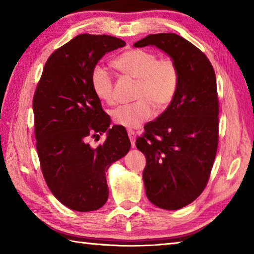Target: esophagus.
<instances>
[{
  "mask_svg": "<svg viewBox=\"0 0 254 254\" xmlns=\"http://www.w3.org/2000/svg\"><path fill=\"white\" fill-rule=\"evenodd\" d=\"M127 135H128V138H130V141H131L132 147H134V146H135V139H136L135 132L132 131V130H128L127 131Z\"/></svg>",
  "mask_w": 254,
  "mask_h": 254,
  "instance_id": "esophagus-1",
  "label": "esophagus"
}]
</instances>
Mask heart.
Masks as SVG:
<instances>
[{"instance_id":"obj_1","label":"heart","mask_w":254,"mask_h":254,"mask_svg":"<svg viewBox=\"0 0 254 254\" xmlns=\"http://www.w3.org/2000/svg\"><path fill=\"white\" fill-rule=\"evenodd\" d=\"M119 71L136 80L133 104L119 106L111 111L113 122L127 128H135L149 120L156 109L165 110L175 100L180 86V71L171 58H160L155 53L132 49L113 60ZM90 85L95 95L107 104H113V77L101 64L90 72Z\"/></svg>"}]
</instances>
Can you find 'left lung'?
<instances>
[{
    "label": "left lung",
    "instance_id": "8db88e82",
    "mask_svg": "<svg viewBox=\"0 0 254 254\" xmlns=\"http://www.w3.org/2000/svg\"><path fill=\"white\" fill-rule=\"evenodd\" d=\"M146 46L166 52L180 71L175 100L136 139L146 157L143 180L148 199L175 210L199 196L213 168L218 146L216 76L207 57L176 34L148 35L134 44Z\"/></svg>",
    "mask_w": 254,
    "mask_h": 254
}]
</instances>
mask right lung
<instances>
[{
    "mask_svg": "<svg viewBox=\"0 0 254 254\" xmlns=\"http://www.w3.org/2000/svg\"><path fill=\"white\" fill-rule=\"evenodd\" d=\"M126 42L107 35H78L48 59L32 109L40 168L59 201L77 212L104 206L109 195L106 171L130 150L126 128L113 126L90 85V72L107 52ZM107 131L97 149L89 138Z\"/></svg>",
    "mask_w": 254,
    "mask_h": 254,
    "instance_id": "add662e5",
    "label": "right lung"
}]
</instances>
